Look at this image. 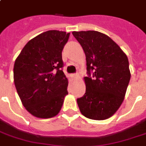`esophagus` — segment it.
I'll use <instances>...</instances> for the list:
<instances>
[{
    "label": "esophagus",
    "instance_id": "obj_1",
    "mask_svg": "<svg viewBox=\"0 0 146 146\" xmlns=\"http://www.w3.org/2000/svg\"><path fill=\"white\" fill-rule=\"evenodd\" d=\"M78 76H79L78 73H73V77H74V78H75V79H76V78H77V77H78Z\"/></svg>",
    "mask_w": 146,
    "mask_h": 146
}]
</instances>
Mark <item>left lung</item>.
Wrapping results in <instances>:
<instances>
[{
  "mask_svg": "<svg viewBox=\"0 0 146 146\" xmlns=\"http://www.w3.org/2000/svg\"><path fill=\"white\" fill-rule=\"evenodd\" d=\"M86 55V93L77 98L80 111L90 119L105 120L117 111L131 78L127 56L114 41L97 31L73 32Z\"/></svg>",
  "mask_w": 146,
  "mask_h": 146,
  "instance_id": "left-lung-1",
  "label": "left lung"
}]
</instances>
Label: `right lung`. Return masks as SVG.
<instances>
[{"mask_svg":"<svg viewBox=\"0 0 146 146\" xmlns=\"http://www.w3.org/2000/svg\"><path fill=\"white\" fill-rule=\"evenodd\" d=\"M70 33L50 30L30 40L17 57L14 82L29 113L40 118L56 116L68 94L62 51Z\"/></svg>","mask_w":146,"mask_h":146,"instance_id":"obj_1","label":"right lung"}]
</instances>
